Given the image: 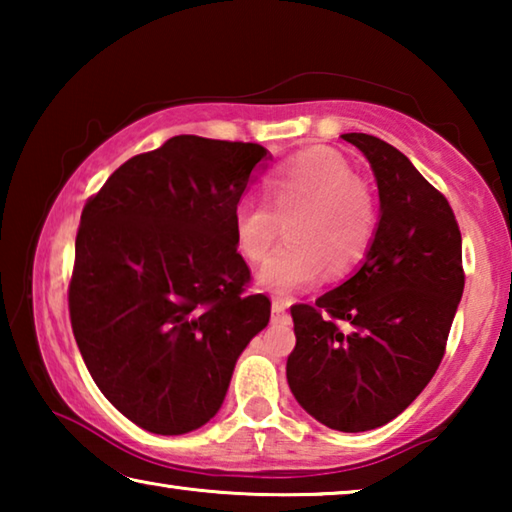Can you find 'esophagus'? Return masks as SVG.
<instances>
[{
    "label": "esophagus",
    "mask_w": 512,
    "mask_h": 512,
    "mask_svg": "<svg viewBox=\"0 0 512 512\" xmlns=\"http://www.w3.org/2000/svg\"><path fill=\"white\" fill-rule=\"evenodd\" d=\"M273 320L275 323H289V302L284 298H273Z\"/></svg>",
    "instance_id": "34e87169"
}]
</instances>
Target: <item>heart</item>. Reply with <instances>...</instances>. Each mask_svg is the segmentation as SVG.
I'll use <instances>...</instances> for the list:
<instances>
[{"mask_svg": "<svg viewBox=\"0 0 512 512\" xmlns=\"http://www.w3.org/2000/svg\"><path fill=\"white\" fill-rule=\"evenodd\" d=\"M264 194L268 206L246 198L232 214L235 246L253 264L271 253L280 223L287 230V244L259 271L264 289H305L325 268L341 277L366 259L379 223L377 201L339 155L318 151L275 169Z\"/></svg>", "mask_w": 512, "mask_h": 512, "instance_id": "obj_1", "label": "heart"}]
</instances>
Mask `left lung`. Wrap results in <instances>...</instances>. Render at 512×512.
<instances>
[{
    "label": "left lung",
    "instance_id": "1",
    "mask_svg": "<svg viewBox=\"0 0 512 512\" xmlns=\"http://www.w3.org/2000/svg\"><path fill=\"white\" fill-rule=\"evenodd\" d=\"M375 171L381 219L363 266L314 305L291 307V393L329 429H377L397 418L445 357L465 271L447 198L402 151L341 135Z\"/></svg>",
    "mask_w": 512,
    "mask_h": 512
}]
</instances>
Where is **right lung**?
<instances>
[{
	"label": "right lung",
	"mask_w": 512,
	"mask_h": 512,
	"mask_svg": "<svg viewBox=\"0 0 512 512\" xmlns=\"http://www.w3.org/2000/svg\"><path fill=\"white\" fill-rule=\"evenodd\" d=\"M262 160L253 142L178 135L121 164L83 207L69 320L94 384L137 427H203L268 325L271 300L250 293L232 235Z\"/></svg>",
	"instance_id": "1"
}]
</instances>
